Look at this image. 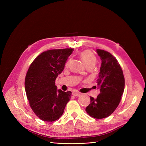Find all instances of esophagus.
Wrapping results in <instances>:
<instances>
[{
  "label": "esophagus",
  "instance_id": "obj_1",
  "mask_svg": "<svg viewBox=\"0 0 146 146\" xmlns=\"http://www.w3.org/2000/svg\"><path fill=\"white\" fill-rule=\"evenodd\" d=\"M72 95L74 96H78L79 95H80V93H79V92L77 91L74 90L72 92Z\"/></svg>",
  "mask_w": 146,
  "mask_h": 146
}]
</instances>
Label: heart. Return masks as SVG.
I'll list each match as a JSON object with an SVG mask.
<instances>
[{
	"instance_id": "obj_1",
	"label": "heart",
	"mask_w": 146,
	"mask_h": 146,
	"mask_svg": "<svg viewBox=\"0 0 146 146\" xmlns=\"http://www.w3.org/2000/svg\"><path fill=\"white\" fill-rule=\"evenodd\" d=\"M80 57L85 65H94L96 63V57L94 54L90 50H85L80 53ZM70 63V60H69L66 63L65 66H68Z\"/></svg>"
}]
</instances>
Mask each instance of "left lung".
Returning a JSON list of instances; mask_svg holds the SVG:
<instances>
[{"label":"left lung","instance_id":"obj_1","mask_svg":"<svg viewBox=\"0 0 146 146\" xmlns=\"http://www.w3.org/2000/svg\"><path fill=\"white\" fill-rule=\"evenodd\" d=\"M102 60L99 78L97 80L100 93L96 99L91 97L86 113L95 119L107 117L120 103L125 87V78L117 60L110 52L97 49Z\"/></svg>","mask_w":146,"mask_h":146}]
</instances>
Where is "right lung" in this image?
Here are the masks:
<instances>
[{"label": "right lung", "instance_id": "add662e5", "mask_svg": "<svg viewBox=\"0 0 146 146\" xmlns=\"http://www.w3.org/2000/svg\"><path fill=\"white\" fill-rule=\"evenodd\" d=\"M73 51L68 48L44 52L33 60L26 74L25 90L29 105L44 121L58 119L70 99V91L57 90L55 80Z\"/></svg>", "mask_w": 146, "mask_h": 146}]
</instances>
